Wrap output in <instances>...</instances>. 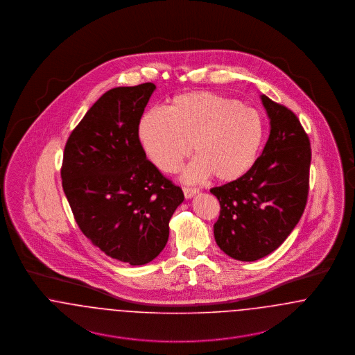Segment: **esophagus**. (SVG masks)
I'll list each match as a JSON object with an SVG mask.
<instances>
[{
    "label": "esophagus",
    "mask_w": 355,
    "mask_h": 355,
    "mask_svg": "<svg viewBox=\"0 0 355 355\" xmlns=\"http://www.w3.org/2000/svg\"><path fill=\"white\" fill-rule=\"evenodd\" d=\"M198 191H200V189H197V187H184L185 198H191V197H194Z\"/></svg>",
    "instance_id": "34e87169"
}]
</instances>
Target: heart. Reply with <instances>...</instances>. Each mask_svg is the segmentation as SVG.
Instances as JSON below:
<instances>
[{
  "label": "heart",
  "instance_id": "1",
  "mask_svg": "<svg viewBox=\"0 0 355 355\" xmlns=\"http://www.w3.org/2000/svg\"><path fill=\"white\" fill-rule=\"evenodd\" d=\"M259 113L236 98L216 92L175 96L166 110L153 109L139 121L138 138L153 164L175 173L191 152L197 158L186 168V182L210 174L220 182L241 178L253 166L263 139Z\"/></svg>",
  "mask_w": 355,
  "mask_h": 355
}]
</instances>
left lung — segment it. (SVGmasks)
<instances>
[{
	"mask_svg": "<svg viewBox=\"0 0 355 355\" xmlns=\"http://www.w3.org/2000/svg\"><path fill=\"white\" fill-rule=\"evenodd\" d=\"M270 135L250 170L213 187L220 201L214 236L229 257L252 262L278 249L304 214L309 196L311 148L298 117L265 94Z\"/></svg>",
	"mask_w": 355,
	"mask_h": 355,
	"instance_id": "1",
	"label": "left lung"
}]
</instances>
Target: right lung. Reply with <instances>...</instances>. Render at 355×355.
<instances>
[{"label": "right lung", "instance_id": "right-lung-1", "mask_svg": "<svg viewBox=\"0 0 355 355\" xmlns=\"http://www.w3.org/2000/svg\"><path fill=\"white\" fill-rule=\"evenodd\" d=\"M155 85L119 86L98 98L69 135L61 178L74 220L93 245L129 265L161 253L180 186L146 158L138 126Z\"/></svg>", "mask_w": 355, "mask_h": 355}]
</instances>
